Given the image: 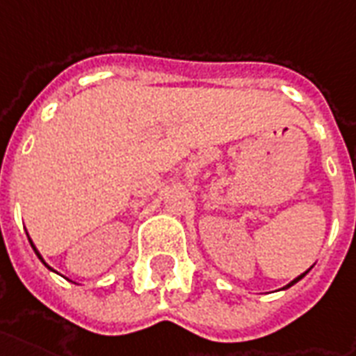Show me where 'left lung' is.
<instances>
[{
	"mask_svg": "<svg viewBox=\"0 0 356 356\" xmlns=\"http://www.w3.org/2000/svg\"><path fill=\"white\" fill-rule=\"evenodd\" d=\"M307 272H309V270H307ZM307 272H305V273H307ZM305 273H302V275H298V277H296V279H294V281H291V283H289V285H286V286H285V289H289V286H292V285H294V283H298V281H300V279H302V277H304V275H305Z\"/></svg>",
	"mask_w": 356,
	"mask_h": 356,
	"instance_id": "8db88e82",
	"label": "left lung"
}]
</instances>
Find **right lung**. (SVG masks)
<instances>
[{
    "label": "right lung",
    "mask_w": 356,
    "mask_h": 356,
    "mask_svg": "<svg viewBox=\"0 0 356 356\" xmlns=\"http://www.w3.org/2000/svg\"><path fill=\"white\" fill-rule=\"evenodd\" d=\"M30 243H31V247H33V251H35V254H38V257H39V260H41V262H43V264L47 266V268H49V270H52L51 266H49V264H47V262H44L43 257H41V254H39V251H38V249H35V245H33V241H31V239H30Z\"/></svg>",
    "instance_id": "add662e5"
}]
</instances>
